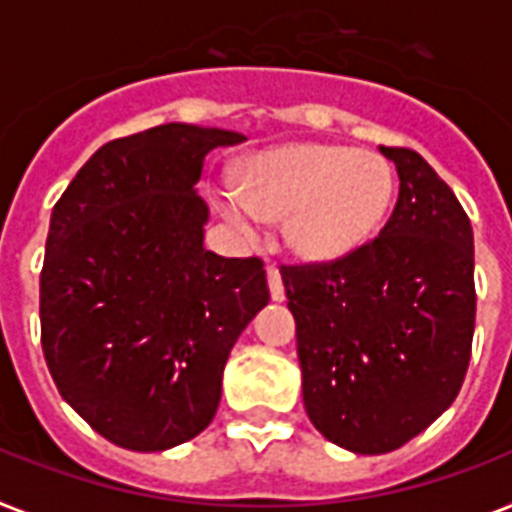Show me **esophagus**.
I'll list each match as a JSON object with an SVG mask.
<instances>
[{
	"mask_svg": "<svg viewBox=\"0 0 512 512\" xmlns=\"http://www.w3.org/2000/svg\"><path fill=\"white\" fill-rule=\"evenodd\" d=\"M268 289H270V299H273V302H284L286 299L284 281H281V273H278V268H273V265L268 268Z\"/></svg>",
	"mask_w": 512,
	"mask_h": 512,
	"instance_id": "obj_1",
	"label": "esophagus"
}]
</instances>
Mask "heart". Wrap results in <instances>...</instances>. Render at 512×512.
<instances>
[{"label":"heart","mask_w":512,"mask_h":512,"mask_svg":"<svg viewBox=\"0 0 512 512\" xmlns=\"http://www.w3.org/2000/svg\"><path fill=\"white\" fill-rule=\"evenodd\" d=\"M394 199V173L373 152L289 144L252 157L244 189L215 191L220 215L247 239L263 218H286V247L307 263H334L371 242Z\"/></svg>","instance_id":"obj_1"}]
</instances>
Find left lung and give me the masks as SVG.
<instances>
[{
	"label": "left lung",
	"mask_w": 512,
	"mask_h": 512,
	"mask_svg": "<svg viewBox=\"0 0 512 512\" xmlns=\"http://www.w3.org/2000/svg\"><path fill=\"white\" fill-rule=\"evenodd\" d=\"M400 197L352 255L281 268L307 418L357 455H384L452 405L471 360V220L418 152L378 147Z\"/></svg>",
	"instance_id": "left-lung-1"
}]
</instances>
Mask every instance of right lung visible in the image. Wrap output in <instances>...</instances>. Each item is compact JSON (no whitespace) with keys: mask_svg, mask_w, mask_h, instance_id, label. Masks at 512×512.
<instances>
[{"mask_svg":"<svg viewBox=\"0 0 512 512\" xmlns=\"http://www.w3.org/2000/svg\"><path fill=\"white\" fill-rule=\"evenodd\" d=\"M236 131L165 123L99 147L52 210L41 347L68 402L107 442L162 452L205 431L223 368L268 305L257 257L205 249V157Z\"/></svg>","mask_w":512,"mask_h":512,"instance_id":"add662e5","label":"right lung"}]
</instances>
